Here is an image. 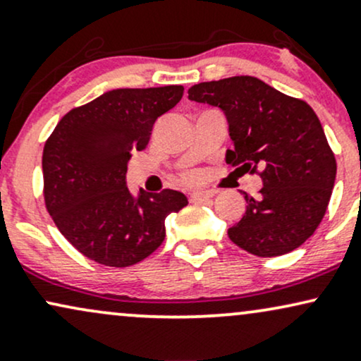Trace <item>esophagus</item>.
Returning a JSON list of instances; mask_svg holds the SVG:
<instances>
[{"label":"esophagus","instance_id":"1","mask_svg":"<svg viewBox=\"0 0 361 361\" xmlns=\"http://www.w3.org/2000/svg\"><path fill=\"white\" fill-rule=\"evenodd\" d=\"M212 197H214V193L209 192V190H197V192H193L192 195H190V200L197 202V204H202V202L210 200Z\"/></svg>","mask_w":361,"mask_h":361}]
</instances>
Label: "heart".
<instances>
[{"label":"heart","mask_w":361,"mask_h":361,"mask_svg":"<svg viewBox=\"0 0 361 361\" xmlns=\"http://www.w3.org/2000/svg\"><path fill=\"white\" fill-rule=\"evenodd\" d=\"M185 180L190 181V183H193V181L198 180V173H195V171L188 173V175H185Z\"/></svg>","instance_id":"1"}]
</instances>
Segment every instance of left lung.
I'll return each instance as SVG.
<instances>
[{"mask_svg": "<svg viewBox=\"0 0 361 361\" xmlns=\"http://www.w3.org/2000/svg\"><path fill=\"white\" fill-rule=\"evenodd\" d=\"M188 98L226 114L234 142L227 164L263 180L258 198L244 193L246 214L227 231L231 241L261 258L302 246L324 217L336 180V159L316 111L252 76L198 82Z\"/></svg>", "mask_w": 361, "mask_h": 361, "instance_id": "left-lung-1", "label": "left lung"}]
</instances>
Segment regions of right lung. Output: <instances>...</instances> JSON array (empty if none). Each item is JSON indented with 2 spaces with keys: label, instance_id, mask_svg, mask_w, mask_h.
Wrapping results in <instances>:
<instances>
[{
  "label": "right lung",
  "instance_id": "1",
  "mask_svg": "<svg viewBox=\"0 0 361 361\" xmlns=\"http://www.w3.org/2000/svg\"><path fill=\"white\" fill-rule=\"evenodd\" d=\"M183 97V86L120 88L76 106L45 140L44 200L61 234L86 258L123 268L154 252L164 221L188 204L183 193L140 190L126 183L132 152L142 151L157 117Z\"/></svg>",
  "mask_w": 361,
  "mask_h": 361
}]
</instances>
